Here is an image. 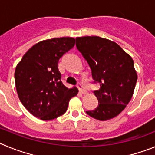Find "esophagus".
Segmentation results:
<instances>
[{
	"mask_svg": "<svg viewBox=\"0 0 155 155\" xmlns=\"http://www.w3.org/2000/svg\"><path fill=\"white\" fill-rule=\"evenodd\" d=\"M77 88L79 89V92H80V93H83V94H86V93H87V91L85 90L84 86H83V85L82 84V83H78Z\"/></svg>",
	"mask_w": 155,
	"mask_h": 155,
	"instance_id": "esophagus-1",
	"label": "esophagus"
}]
</instances>
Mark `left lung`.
Segmentation results:
<instances>
[{"label": "left lung", "instance_id": "1", "mask_svg": "<svg viewBox=\"0 0 155 155\" xmlns=\"http://www.w3.org/2000/svg\"><path fill=\"white\" fill-rule=\"evenodd\" d=\"M76 48L90 65L93 83L100 90L93 93L97 108L86 114L99 120H107L120 114L133 96L137 79L132 58L117 43L99 36L76 38Z\"/></svg>", "mask_w": 155, "mask_h": 155}]
</instances>
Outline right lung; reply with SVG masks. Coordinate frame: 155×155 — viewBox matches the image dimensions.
Returning <instances> with one entry per match:
<instances>
[{
  "mask_svg": "<svg viewBox=\"0 0 155 155\" xmlns=\"http://www.w3.org/2000/svg\"><path fill=\"white\" fill-rule=\"evenodd\" d=\"M75 45L73 38H55L33 45L22 57L15 72V86L21 104L33 116L51 120L65 114L77 88L65 87L58 63Z\"/></svg>",
  "mask_w": 155,
  "mask_h": 155,
  "instance_id": "1",
  "label": "right lung"
}]
</instances>
